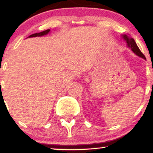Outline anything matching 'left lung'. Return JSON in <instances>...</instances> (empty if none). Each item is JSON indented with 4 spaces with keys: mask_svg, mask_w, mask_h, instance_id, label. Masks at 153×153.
I'll use <instances>...</instances> for the list:
<instances>
[{
    "mask_svg": "<svg viewBox=\"0 0 153 153\" xmlns=\"http://www.w3.org/2000/svg\"><path fill=\"white\" fill-rule=\"evenodd\" d=\"M122 37L124 38V39L125 40L126 42H127V47H129V48L131 49V51H132L135 54H137V55L139 56V57H142V58L146 59L145 58V55L143 54V52L140 51V49H139V47H137V45L136 42H135V41L134 40V39L129 37V36H128L127 35H123Z\"/></svg>",
    "mask_w": 153,
    "mask_h": 153,
    "instance_id": "8db88e82",
    "label": "left lung"
}]
</instances>
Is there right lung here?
Listing matches in <instances>:
<instances>
[{"mask_svg": "<svg viewBox=\"0 0 153 153\" xmlns=\"http://www.w3.org/2000/svg\"><path fill=\"white\" fill-rule=\"evenodd\" d=\"M50 31V29H47V30H45V31H42V32H39V33H35V34H33L30 35V36H29V37H36V36H45V35H46L48 34L49 32Z\"/></svg>", "mask_w": 153, "mask_h": 153, "instance_id": "right-lung-1", "label": "right lung"}]
</instances>
